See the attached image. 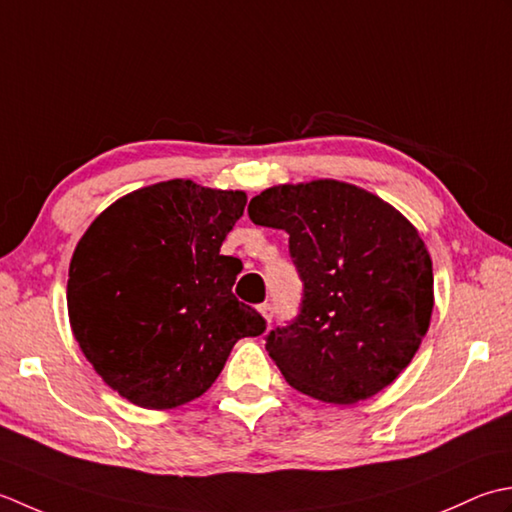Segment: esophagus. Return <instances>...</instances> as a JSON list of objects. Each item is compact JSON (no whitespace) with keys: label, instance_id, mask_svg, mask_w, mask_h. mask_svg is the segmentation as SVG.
I'll list each match as a JSON object with an SVG mask.
<instances>
[{"label":"esophagus","instance_id":"esophagus-1","mask_svg":"<svg viewBox=\"0 0 512 512\" xmlns=\"http://www.w3.org/2000/svg\"><path fill=\"white\" fill-rule=\"evenodd\" d=\"M258 311L267 322H271V318H274V307H271V302H263V305H258Z\"/></svg>","mask_w":512,"mask_h":512}]
</instances>
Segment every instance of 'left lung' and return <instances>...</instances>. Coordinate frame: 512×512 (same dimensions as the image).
Instances as JSON below:
<instances>
[{"mask_svg": "<svg viewBox=\"0 0 512 512\" xmlns=\"http://www.w3.org/2000/svg\"><path fill=\"white\" fill-rule=\"evenodd\" d=\"M247 212L289 234L305 285L298 318L265 344L285 380L329 404L389 387L420 349L433 311V263L409 218L333 179L267 187Z\"/></svg>", "mask_w": 512, "mask_h": 512, "instance_id": "obj_1", "label": "left lung"}]
</instances>
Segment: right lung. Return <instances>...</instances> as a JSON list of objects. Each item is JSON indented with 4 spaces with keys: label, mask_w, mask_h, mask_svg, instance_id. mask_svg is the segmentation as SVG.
I'll return each instance as SVG.
<instances>
[{
    "label": "right lung",
    "mask_w": 512,
    "mask_h": 512,
    "mask_svg": "<svg viewBox=\"0 0 512 512\" xmlns=\"http://www.w3.org/2000/svg\"><path fill=\"white\" fill-rule=\"evenodd\" d=\"M247 194L190 179L121 196L81 236L68 269L72 336L101 380L163 411L212 387L241 338L265 331L234 296L241 260L223 256Z\"/></svg>",
    "instance_id": "1"
}]
</instances>
